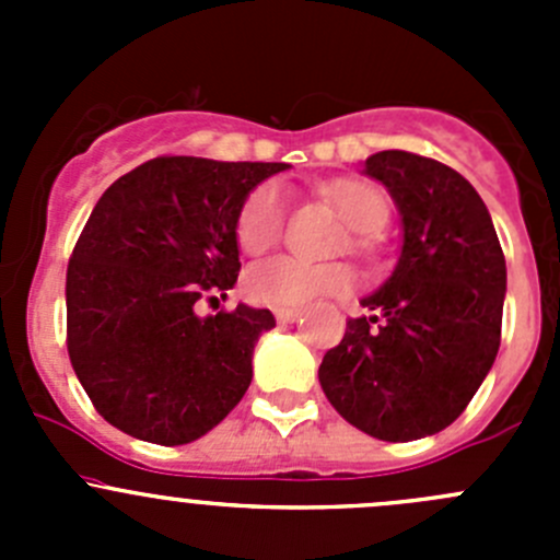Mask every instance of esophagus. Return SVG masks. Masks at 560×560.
Masks as SVG:
<instances>
[{
  "label": "esophagus",
  "mask_w": 560,
  "mask_h": 560,
  "mask_svg": "<svg viewBox=\"0 0 560 560\" xmlns=\"http://www.w3.org/2000/svg\"><path fill=\"white\" fill-rule=\"evenodd\" d=\"M273 314L281 325H287V322H295L298 316H301V308H276Z\"/></svg>",
  "instance_id": "obj_1"
}]
</instances>
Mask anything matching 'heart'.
<instances>
[{"mask_svg":"<svg viewBox=\"0 0 560 560\" xmlns=\"http://www.w3.org/2000/svg\"><path fill=\"white\" fill-rule=\"evenodd\" d=\"M327 202L341 213L343 222L354 230L352 248L365 252L369 235L387 224L389 206L380 189L360 180H341L325 189ZM287 222L284 191L276 184H259L248 191L235 219V241L246 254H262L281 241ZM358 284V276L341 262H306V259L279 254L252 265L244 279L246 295L259 306L298 308L319 298L347 295Z\"/></svg>","mask_w":560,"mask_h":560,"instance_id":"obj_1","label":"heart"}]
</instances>
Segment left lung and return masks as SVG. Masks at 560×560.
<instances>
[{"label":"left lung","instance_id":"obj_1","mask_svg":"<svg viewBox=\"0 0 560 560\" xmlns=\"http://www.w3.org/2000/svg\"><path fill=\"white\" fill-rule=\"evenodd\" d=\"M382 180L404 222L393 276L363 298L322 358L319 385L338 415L382 442L433 436L455 422L501 343L506 262L482 197L453 167L409 151H380Z\"/></svg>","mask_w":560,"mask_h":560}]
</instances>
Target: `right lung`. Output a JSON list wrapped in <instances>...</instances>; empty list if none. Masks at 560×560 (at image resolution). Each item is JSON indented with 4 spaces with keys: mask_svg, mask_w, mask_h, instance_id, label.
<instances>
[{
    "mask_svg": "<svg viewBox=\"0 0 560 560\" xmlns=\"http://www.w3.org/2000/svg\"><path fill=\"white\" fill-rule=\"evenodd\" d=\"M284 162L156 156L113 180L67 265V352L118 431L175 447L206 436L252 385L268 308L197 316L238 281L235 219Z\"/></svg>",
    "mask_w": 560,
    "mask_h": 560,
    "instance_id": "add662e5",
    "label": "right lung"
}]
</instances>
